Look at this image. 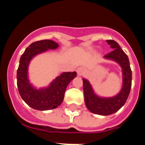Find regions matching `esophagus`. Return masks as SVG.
I'll return each instance as SVG.
<instances>
[{
  "label": "esophagus",
  "instance_id": "34e87169",
  "mask_svg": "<svg viewBox=\"0 0 145 145\" xmlns=\"http://www.w3.org/2000/svg\"><path fill=\"white\" fill-rule=\"evenodd\" d=\"M77 71V73H78V75H83L84 74V72H85V68L84 67H78L76 70Z\"/></svg>",
  "mask_w": 145,
  "mask_h": 145
}]
</instances>
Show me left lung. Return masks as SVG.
Segmentation results:
<instances>
[{
  "instance_id": "obj_1",
  "label": "left lung",
  "mask_w": 145,
  "mask_h": 145,
  "mask_svg": "<svg viewBox=\"0 0 145 145\" xmlns=\"http://www.w3.org/2000/svg\"><path fill=\"white\" fill-rule=\"evenodd\" d=\"M107 42L113 50L110 54L104 56V58L116 61L121 67L123 84L120 91L113 97H100L94 92L89 81L87 79L83 78L86 106L90 112L100 116H109L115 113L124 105L130 93L132 79L127 55L124 53L116 41L108 40Z\"/></svg>"
}]
</instances>
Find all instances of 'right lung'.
Wrapping results in <instances>:
<instances>
[{
    "label": "right lung",
    "mask_w": 145,
    "mask_h": 145,
    "mask_svg": "<svg viewBox=\"0 0 145 145\" xmlns=\"http://www.w3.org/2000/svg\"><path fill=\"white\" fill-rule=\"evenodd\" d=\"M58 47V43L51 40L34 42L25 49L20 58L16 74L18 90L25 103L37 110H48L59 106L64 99L67 87L77 75L76 72H64L48 86L43 88H38L30 83L28 67L31 60L40 54Z\"/></svg>",
    "instance_id": "add662e5"
}]
</instances>
